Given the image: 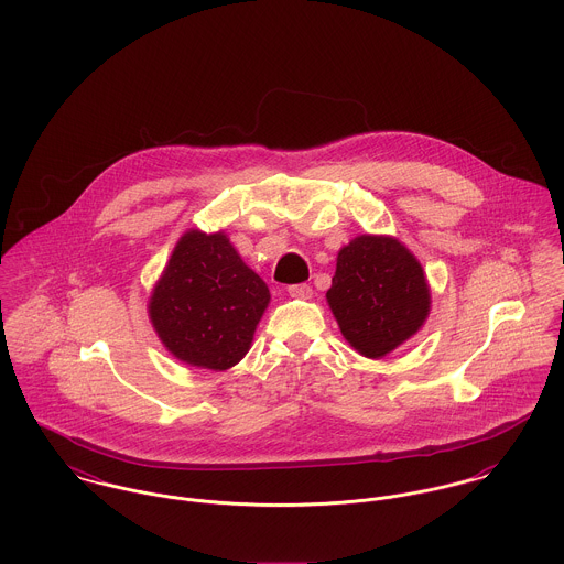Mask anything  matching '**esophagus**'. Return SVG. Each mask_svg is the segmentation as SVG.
Returning a JSON list of instances; mask_svg holds the SVG:
<instances>
[{"label": "esophagus", "instance_id": "esophagus-1", "mask_svg": "<svg viewBox=\"0 0 564 564\" xmlns=\"http://www.w3.org/2000/svg\"><path fill=\"white\" fill-rule=\"evenodd\" d=\"M288 294L292 299H299V301H310L313 296V290L307 283H299V285H290L288 288Z\"/></svg>", "mask_w": 564, "mask_h": 564}]
</instances>
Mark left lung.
Here are the masks:
<instances>
[{
    "mask_svg": "<svg viewBox=\"0 0 564 564\" xmlns=\"http://www.w3.org/2000/svg\"><path fill=\"white\" fill-rule=\"evenodd\" d=\"M344 339L382 359L409 341L431 313V285L420 259L393 236L364 234L337 252L326 292Z\"/></svg>",
    "mask_w": 564,
    "mask_h": 564,
    "instance_id": "left-lung-1",
    "label": "left lung"
}]
</instances>
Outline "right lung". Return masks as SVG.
Segmentation results:
<instances>
[{
	"mask_svg": "<svg viewBox=\"0 0 564 564\" xmlns=\"http://www.w3.org/2000/svg\"><path fill=\"white\" fill-rule=\"evenodd\" d=\"M270 290L225 231H186L149 296V319L180 361L225 372L251 350Z\"/></svg>",
	"mask_w": 564,
	"mask_h": 564,
	"instance_id": "obj_1",
	"label": "right lung"
}]
</instances>
